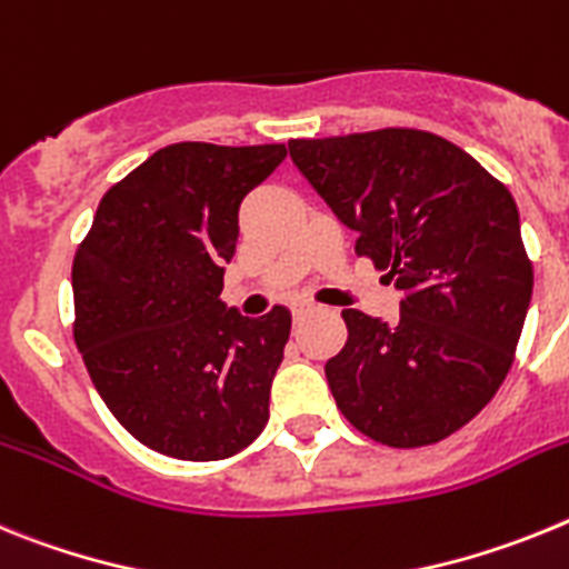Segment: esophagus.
<instances>
[{
    "instance_id": "esophagus-1",
    "label": "esophagus",
    "mask_w": 569,
    "mask_h": 569,
    "mask_svg": "<svg viewBox=\"0 0 569 569\" xmlns=\"http://www.w3.org/2000/svg\"><path fill=\"white\" fill-rule=\"evenodd\" d=\"M309 312H315V303H309V300H298V303L291 306V318L295 320H303Z\"/></svg>"
}]
</instances>
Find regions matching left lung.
Returning <instances> with one entry per match:
<instances>
[{"mask_svg":"<svg viewBox=\"0 0 569 569\" xmlns=\"http://www.w3.org/2000/svg\"><path fill=\"white\" fill-rule=\"evenodd\" d=\"M291 162L355 251L401 291L392 323L343 309L349 340L326 363L343 418L395 449L429 447L492 401L516 360L532 263L501 180L418 128L289 140Z\"/></svg>","mask_w":569,"mask_h":569,"instance_id":"obj_1","label":"left lung"}]
</instances>
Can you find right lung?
Here are the masks:
<instances>
[{
	"label": "right lung",
	"mask_w": 569,
	"mask_h": 569,
	"mask_svg": "<svg viewBox=\"0 0 569 569\" xmlns=\"http://www.w3.org/2000/svg\"><path fill=\"white\" fill-rule=\"evenodd\" d=\"M286 146L174 142L106 191L73 254V340L93 387L137 441L220 461L269 421L291 315L226 309L237 211Z\"/></svg>",
	"instance_id": "obj_1"
}]
</instances>
